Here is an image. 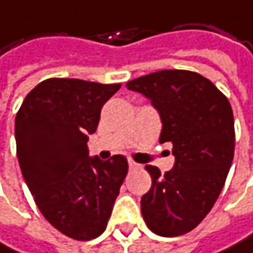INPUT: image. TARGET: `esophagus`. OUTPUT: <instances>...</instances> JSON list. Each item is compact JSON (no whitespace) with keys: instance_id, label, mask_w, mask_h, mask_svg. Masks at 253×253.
<instances>
[{"instance_id":"obj_1","label":"esophagus","mask_w":253,"mask_h":253,"mask_svg":"<svg viewBox=\"0 0 253 253\" xmlns=\"http://www.w3.org/2000/svg\"><path fill=\"white\" fill-rule=\"evenodd\" d=\"M129 168H130L132 170H136V169H141V165H138V163L133 162V160H129Z\"/></svg>"}]
</instances>
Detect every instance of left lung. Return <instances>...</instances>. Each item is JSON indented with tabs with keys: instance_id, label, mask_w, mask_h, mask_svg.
<instances>
[{
	"instance_id": "left-lung-1",
	"label": "left lung",
	"mask_w": 253,
	"mask_h": 253,
	"mask_svg": "<svg viewBox=\"0 0 253 253\" xmlns=\"http://www.w3.org/2000/svg\"><path fill=\"white\" fill-rule=\"evenodd\" d=\"M129 90L148 97L162 118L160 144L172 142L173 169L145 166L153 185L141 199L148 228L163 237L194 230L213 208L234 157L228 99L203 75L165 69L135 78Z\"/></svg>"
}]
</instances>
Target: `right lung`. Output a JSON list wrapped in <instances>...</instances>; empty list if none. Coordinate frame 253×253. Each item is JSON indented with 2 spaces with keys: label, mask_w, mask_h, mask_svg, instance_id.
<instances>
[{
  "label": "right lung",
  "mask_w": 253,
  "mask_h": 253,
  "mask_svg": "<svg viewBox=\"0 0 253 253\" xmlns=\"http://www.w3.org/2000/svg\"><path fill=\"white\" fill-rule=\"evenodd\" d=\"M121 84L48 78L25 97L14 123L25 182L42 216L75 240L100 236L127 175L124 156L88 157L103 103Z\"/></svg>",
  "instance_id": "add662e5"
}]
</instances>
